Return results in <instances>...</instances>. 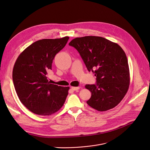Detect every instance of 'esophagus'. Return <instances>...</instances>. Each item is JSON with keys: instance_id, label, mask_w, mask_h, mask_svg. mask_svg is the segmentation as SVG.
I'll use <instances>...</instances> for the list:
<instances>
[{"instance_id": "esophagus-1", "label": "esophagus", "mask_w": 150, "mask_h": 150, "mask_svg": "<svg viewBox=\"0 0 150 150\" xmlns=\"http://www.w3.org/2000/svg\"><path fill=\"white\" fill-rule=\"evenodd\" d=\"M71 88H72L73 90L76 91V90H79V89L80 88V87H71Z\"/></svg>"}]
</instances>
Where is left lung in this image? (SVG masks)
Listing matches in <instances>:
<instances>
[{"mask_svg": "<svg viewBox=\"0 0 150 150\" xmlns=\"http://www.w3.org/2000/svg\"><path fill=\"white\" fill-rule=\"evenodd\" d=\"M69 45L78 51L87 70L96 76V84L85 86L91 93L87 103L99 111L114 108L125 96L130 84L123 50L110 40L94 36L76 38Z\"/></svg>", "mask_w": 150, "mask_h": 150, "instance_id": "8db88e82", "label": "left lung"}]
</instances>
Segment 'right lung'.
<instances>
[{"label":"right lung","instance_id":"right-lung-1","mask_svg":"<svg viewBox=\"0 0 150 150\" xmlns=\"http://www.w3.org/2000/svg\"><path fill=\"white\" fill-rule=\"evenodd\" d=\"M69 38L37 40L20 54L15 63L12 80L17 96L34 114L52 115L66 100L69 87L50 84L47 75L51 70L54 57L64 47Z\"/></svg>","mask_w":150,"mask_h":150}]
</instances>
